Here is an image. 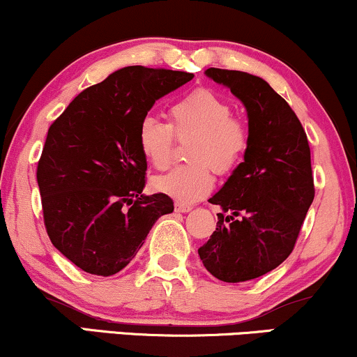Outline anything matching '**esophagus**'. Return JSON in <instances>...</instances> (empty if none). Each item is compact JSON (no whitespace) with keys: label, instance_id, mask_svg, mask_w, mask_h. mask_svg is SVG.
<instances>
[{"label":"esophagus","instance_id":"obj_1","mask_svg":"<svg viewBox=\"0 0 357 357\" xmlns=\"http://www.w3.org/2000/svg\"><path fill=\"white\" fill-rule=\"evenodd\" d=\"M174 209L178 212H189L192 209V206L191 204H184V202H176Z\"/></svg>","mask_w":357,"mask_h":357}]
</instances>
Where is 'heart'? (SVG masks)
I'll list each match as a JSON object with an SVG mask.
<instances>
[{
    "label": "heart",
    "mask_w": 357,
    "mask_h": 357,
    "mask_svg": "<svg viewBox=\"0 0 357 357\" xmlns=\"http://www.w3.org/2000/svg\"><path fill=\"white\" fill-rule=\"evenodd\" d=\"M231 103L209 89H196L169 108L171 125L146 116L138 126V146L148 163L165 169L171 163L174 138L194 137L189 146L191 165H181L156 176L153 188L173 199L194 202L214 186V168L229 173L249 150L247 126L234 119Z\"/></svg>",
    "instance_id": "1"
}]
</instances>
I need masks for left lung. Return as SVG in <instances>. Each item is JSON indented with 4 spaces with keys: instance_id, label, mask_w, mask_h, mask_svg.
Instances as JSON below:
<instances>
[{
    "instance_id": "1",
    "label": "left lung",
    "mask_w": 357,
    "mask_h": 357,
    "mask_svg": "<svg viewBox=\"0 0 357 357\" xmlns=\"http://www.w3.org/2000/svg\"><path fill=\"white\" fill-rule=\"evenodd\" d=\"M206 75L245 105L250 145L209 199L231 215L219 212L218 227L197 252L215 278L247 282L277 268L295 247L314 199L310 145L298 116L264 79L215 67Z\"/></svg>"
}]
</instances>
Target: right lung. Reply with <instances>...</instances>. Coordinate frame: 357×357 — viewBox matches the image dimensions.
Masks as SVG:
<instances>
[{
	"label": "right lung",
	"mask_w": 357,
	"mask_h": 357,
	"mask_svg": "<svg viewBox=\"0 0 357 357\" xmlns=\"http://www.w3.org/2000/svg\"><path fill=\"white\" fill-rule=\"evenodd\" d=\"M194 77L130 66L82 90L49 126L38 163L44 225L52 245L84 272L110 277L173 212L163 192L145 196L138 126L158 98Z\"/></svg>",
	"instance_id": "obj_1"
}]
</instances>
